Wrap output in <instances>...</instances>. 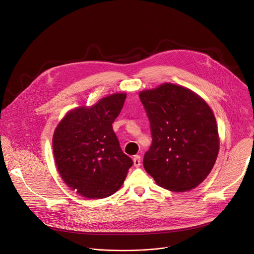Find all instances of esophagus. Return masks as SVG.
Here are the masks:
<instances>
[{"mask_svg": "<svg viewBox=\"0 0 254 254\" xmlns=\"http://www.w3.org/2000/svg\"><path fill=\"white\" fill-rule=\"evenodd\" d=\"M133 163H134V166H135L136 168L140 167V164H141L140 155H134V158H133Z\"/></svg>", "mask_w": 254, "mask_h": 254, "instance_id": "esophagus-1", "label": "esophagus"}]
</instances>
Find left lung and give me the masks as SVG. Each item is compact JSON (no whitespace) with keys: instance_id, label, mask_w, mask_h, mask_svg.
Masks as SVG:
<instances>
[{"instance_id":"1","label":"left lung","mask_w":254,"mask_h":254,"mask_svg":"<svg viewBox=\"0 0 254 254\" xmlns=\"http://www.w3.org/2000/svg\"><path fill=\"white\" fill-rule=\"evenodd\" d=\"M152 142L143 158L159 186L183 192L198 186L216 163L220 141L216 118L191 90L165 83L141 91Z\"/></svg>"}]
</instances>
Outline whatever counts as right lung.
<instances>
[{"label": "right lung", "mask_w": 254, "mask_h": 254, "mask_svg": "<svg viewBox=\"0 0 254 254\" xmlns=\"http://www.w3.org/2000/svg\"><path fill=\"white\" fill-rule=\"evenodd\" d=\"M125 99V93H116L90 108L76 109L66 115L54 133L58 171L64 182L84 197L110 196L121 187L133 165L112 126Z\"/></svg>", "instance_id": "obj_1"}]
</instances>
